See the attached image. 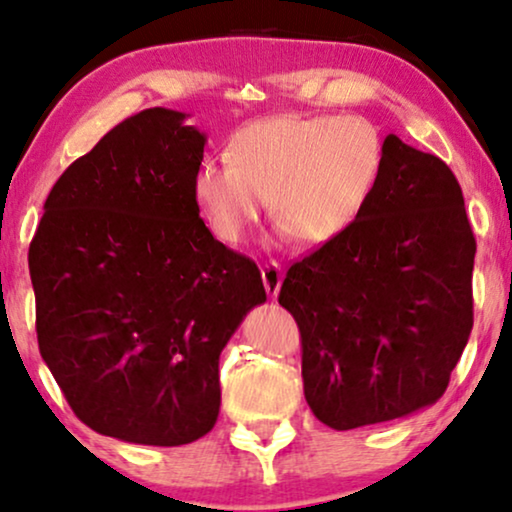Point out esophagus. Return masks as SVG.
<instances>
[{
	"label": "esophagus",
	"instance_id": "1",
	"mask_svg": "<svg viewBox=\"0 0 512 512\" xmlns=\"http://www.w3.org/2000/svg\"><path fill=\"white\" fill-rule=\"evenodd\" d=\"M262 283H264V288H267L269 297L278 295V290H281V283H283V271L276 262L264 264V267H262Z\"/></svg>",
	"mask_w": 512,
	"mask_h": 512
}]
</instances>
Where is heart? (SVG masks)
<instances>
[{
  "label": "heart",
  "mask_w": 512,
  "mask_h": 512,
  "mask_svg": "<svg viewBox=\"0 0 512 512\" xmlns=\"http://www.w3.org/2000/svg\"><path fill=\"white\" fill-rule=\"evenodd\" d=\"M385 144L357 115H276L250 122L229 141V160H203L193 196L226 245L245 241L269 208L278 238L309 245L345 236L378 191Z\"/></svg>",
  "instance_id": "b5f03b06"
}]
</instances>
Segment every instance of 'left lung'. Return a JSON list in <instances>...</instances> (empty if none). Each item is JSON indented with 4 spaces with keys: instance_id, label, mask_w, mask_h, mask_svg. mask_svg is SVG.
<instances>
[{
    "instance_id": "left-lung-1",
    "label": "left lung",
    "mask_w": 512,
    "mask_h": 512,
    "mask_svg": "<svg viewBox=\"0 0 512 512\" xmlns=\"http://www.w3.org/2000/svg\"><path fill=\"white\" fill-rule=\"evenodd\" d=\"M385 172L338 241L288 269L278 304L302 335L304 399L333 430L435 404L472 331L475 236L437 155L387 134Z\"/></svg>"
}]
</instances>
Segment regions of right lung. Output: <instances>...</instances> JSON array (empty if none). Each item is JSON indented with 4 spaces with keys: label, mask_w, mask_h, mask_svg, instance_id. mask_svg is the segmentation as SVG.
I'll return each instance as SVG.
<instances>
[{
    "label": "right lung",
    "mask_w": 512,
    "mask_h": 512,
    "mask_svg": "<svg viewBox=\"0 0 512 512\" xmlns=\"http://www.w3.org/2000/svg\"><path fill=\"white\" fill-rule=\"evenodd\" d=\"M186 113L122 120L58 177L30 243L37 342L99 435L191 444L215 428L219 354L267 302L257 264L200 219L205 137Z\"/></svg>",
    "instance_id": "obj_1"
}]
</instances>
